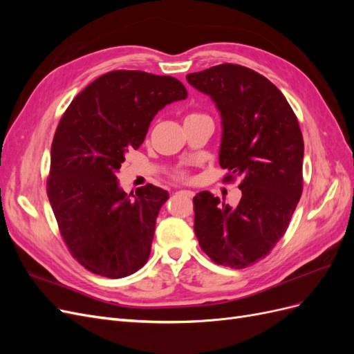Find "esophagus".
<instances>
[{
    "instance_id": "1",
    "label": "esophagus",
    "mask_w": 354,
    "mask_h": 354,
    "mask_svg": "<svg viewBox=\"0 0 354 354\" xmlns=\"http://www.w3.org/2000/svg\"><path fill=\"white\" fill-rule=\"evenodd\" d=\"M178 194L185 195L186 198H194L195 196V192H192V190H178Z\"/></svg>"
}]
</instances>
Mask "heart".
<instances>
[{"instance_id": "1", "label": "heart", "mask_w": 354, "mask_h": 354, "mask_svg": "<svg viewBox=\"0 0 354 354\" xmlns=\"http://www.w3.org/2000/svg\"><path fill=\"white\" fill-rule=\"evenodd\" d=\"M192 115H198V113H192ZM190 116V115H189Z\"/></svg>"}]
</instances>
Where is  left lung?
Instances as JSON below:
<instances>
[{
    "mask_svg": "<svg viewBox=\"0 0 354 354\" xmlns=\"http://www.w3.org/2000/svg\"><path fill=\"white\" fill-rule=\"evenodd\" d=\"M220 111L224 181L241 177L238 207L203 190L194 198L195 234L209 259L243 269L269 254L286 232L303 192L304 142L285 95L259 72L223 63L189 73Z\"/></svg>",
    "mask_w": 354,
    "mask_h": 354,
    "instance_id": "obj_1",
    "label": "left lung"
}]
</instances>
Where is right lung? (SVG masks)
Instances as JSON below:
<instances>
[{
	"label": "right lung",
	"instance_id": "right-lung-1",
	"mask_svg": "<svg viewBox=\"0 0 354 354\" xmlns=\"http://www.w3.org/2000/svg\"><path fill=\"white\" fill-rule=\"evenodd\" d=\"M186 97L173 77L112 71L63 113L51 145L47 195L63 241L87 270L118 279L146 264L168 194L146 185L127 195L116 173L125 153L142 146L155 115Z\"/></svg>",
	"mask_w": 354,
	"mask_h": 354
}]
</instances>
